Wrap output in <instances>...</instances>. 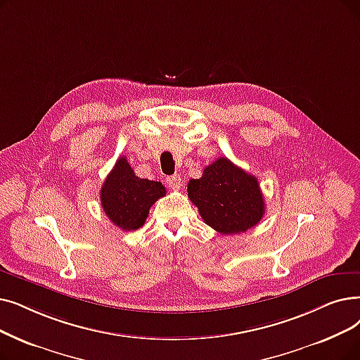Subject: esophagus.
I'll return each mask as SVG.
<instances>
[{
  "mask_svg": "<svg viewBox=\"0 0 360 360\" xmlns=\"http://www.w3.org/2000/svg\"><path fill=\"white\" fill-rule=\"evenodd\" d=\"M166 184H167L169 188L179 190V188H181V185H182V182H181V176H179L178 174H175V175H169V176H166Z\"/></svg>",
  "mask_w": 360,
  "mask_h": 360,
  "instance_id": "obj_1",
  "label": "esophagus"
}]
</instances>
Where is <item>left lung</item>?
Here are the masks:
<instances>
[{"mask_svg":"<svg viewBox=\"0 0 360 360\" xmlns=\"http://www.w3.org/2000/svg\"><path fill=\"white\" fill-rule=\"evenodd\" d=\"M188 197L202 221L224 236L245 232L264 214L257 179L226 158H219L200 179L188 182Z\"/></svg>","mask_w":360,"mask_h":360,"instance_id":"left-lung-1","label":"left lung"}]
</instances>
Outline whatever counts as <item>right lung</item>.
<instances>
[{
  "instance_id": "1",
  "label": "right lung",
  "mask_w": 360,
  "mask_h": 360,
  "mask_svg": "<svg viewBox=\"0 0 360 360\" xmlns=\"http://www.w3.org/2000/svg\"><path fill=\"white\" fill-rule=\"evenodd\" d=\"M166 194L162 182L141 179L124 158H119L101 186V206L112 224L123 231L141 228L150 207Z\"/></svg>"
}]
</instances>
